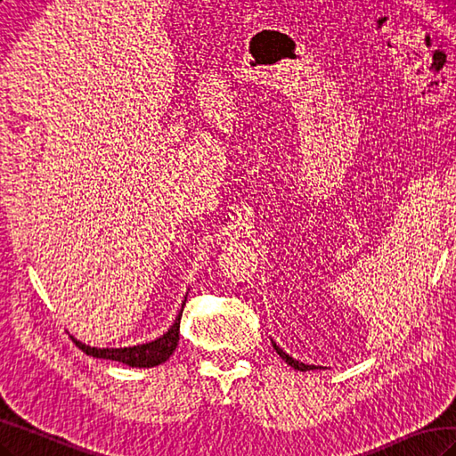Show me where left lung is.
Segmentation results:
<instances>
[{
	"instance_id": "1",
	"label": "left lung",
	"mask_w": 456,
	"mask_h": 456,
	"mask_svg": "<svg viewBox=\"0 0 456 456\" xmlns=\"http://www.w3.org/2000/svg\"><path fill=\"white\" fill-rule=\"evenodd\" d=\"M273 342V348L276 350V354H279V356L288 363V365H292L294 370H297V371H312V370H321L319 365H307V363H304V362H297V360H294L292 356H288V354L281 348V346H276V342L274 340H271ZM325 370V368H323Z\"/></svg>"
}]
</instances>
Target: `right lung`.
<instances>
[{
  "mask_svg": "<svg viewBox=\"0 0 456 456\" xmlns=\"http://www.w3.org/2000/svg\"><path fill=\"white\" fill-rule=\"evenodd\" d=\"M185 302H187V296L182 302V309L180 314H177L172 327L157 340L137 344V346H127V348H94V346H86L85 342L77 338H73V342L86 354V356L121 362L129 365V368H154V365H160L168 360L174 354L177 342H180V321H182Z\"/></svg>",
  "mask_w": 456,
  "mask_h": 456,
  "instance_id": "add662e5",
  "label": "right lung"
}]
</instances>
